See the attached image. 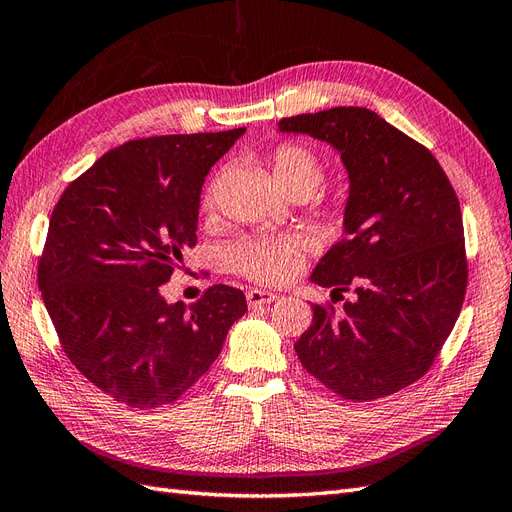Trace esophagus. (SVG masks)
Segmentation results:
<instances>
[{
    "label": "esophagus",
    "mask_w": 512,
    "mask_h": 512,
    "mask_svg": "<svg viewBox=\"0 0 512 512\" xmlns=\"http://www.w3.org/2000/svg\"><path fill=\"white\" fill-rule=\"evenodd\" d=\"M276 298L279 296L272 294V291H266V289H248L246 291V302L251 309H255V306H261V304H270Z\"/></svg>",
    "instance_id": "1"
}]
</instances>
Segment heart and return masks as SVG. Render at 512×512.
I'll return each mask as SVG.
<instances>
[{
	"mask_svg": "<svg viewBox=\"0 0 512 512\" xmlns=\"http://www.w3.org/2000/svg\"><path fill=\"white\" fill-rule=\"evenodd\" d=\"M268 169L274 184L285 197H309L324 180V163L302 143L287 141L268 156ZM214 191L208 188L203 208L210 210ZM227 264L246 279L279 285L294 279L302 268V244L294 238L242 240L227 251Z\"/></svg>",
	"mask_w": 512,
	"mask_h": 512,
	"instance_id": "1",
	"label": "heart"
}]
</instances>
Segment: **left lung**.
Instances as JSON below:
<instances>
[{
    "instance_id": "8db88e82",
    "label": "left lung",
    "mask_w": 512,
    "mask_h": 512,
    "mask_svg": "<svg viewBox=\"0 0 512 512\" xmlns=\"http://www.w3.org/2000/svg\"><path fill=\"white\" fill-rule=\"evenodd\" d=\"M281 133L330 143L349 178L345 238L311 281L356 296L313 304L296 341L302 367L339 397H388L425 375L461 313L467 287L463 218L435 156L371 109L334 107L279 122Z\"/></svg>"
}]
</instances>
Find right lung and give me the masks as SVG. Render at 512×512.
<instances>
[{
	"instance_id": "right-lung-1",
	"label": "right lung",
	"mask_w": 512,
	"mask_h": 512,
	"mask_svg": "<svg viewBox=\"0 0 512 512\" xmlns=\"http://www.w3.org/2000/svg\"><path fill=\"white\" fill-rule=\"evenodd\" d=\"M244 128L128 141L70 182L53 208L38 285L64 354L128 407L173 403L212 367L240 289L195 304L160 296L197 242L201 186Z\"/></svg>"
}]
</instances>
